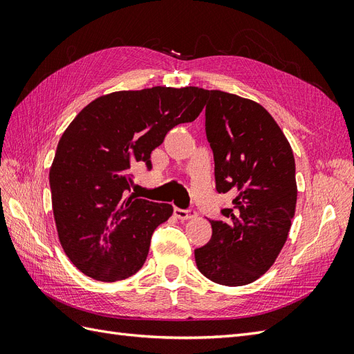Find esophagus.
Masks as SVG:
<instances>
[{
	"label": "esophagus",
	"mask_w": 354,
	"mask_h": 354,
	"mask_svg": "<svg viewBox=\"0 0 354 354\" xmlns=\"http://www.w3.org/2000/svg\"><path fill=\"white\" fill-rule=\"evenodd\" d=\"M174 216L180 220H189L196 217V211L194 208H187V209H181L178 207H174Z\"/></svg>",
	"instance_id": "34e87169"
}]
</instances>
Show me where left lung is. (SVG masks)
Returning a JSON list of instances; mask_svg holds the SVG:
<instances>
[{
    "instance_id": "left-lung-1",
    "label": "left lung",
    "mask_w": 354,
    "mask_h": 354,
    "mask_svg": "<svg viewBox=\"0 0 354 354\" xmlns=\"http://www.w3.org/2000/svg\"><path fill=\"white\" fill-rule=\"evenodd\" d=\"M205 133L218 194L233 196L209 220L208 243L195 250L209 281L241 286L270 269L286 242L297 203L292 149L263 106L236 94L205 90Z\"/></svg>"
}]
</instances>
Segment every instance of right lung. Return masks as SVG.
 Segmentation results:
<instances>
[{
	"label": "right lung",
	"instance_id": "add662e5",
	"mask_svg": "<svg viewBox=\"0 0 354 354\" xmlns=\"http://www.w3.org/2000/svg\"><path fill=\"white\" fill-rule=\"evenodd\" d=\"M205 90L152 87L95 99L63 133L50 169L53 212L69 260L93 279L122 281L142 269L169 203L130 195L133 168L169 130L192 122Z\"/></svg>",
	"mask_w": 354,
	"mask_h": 354
}]
</instances>
